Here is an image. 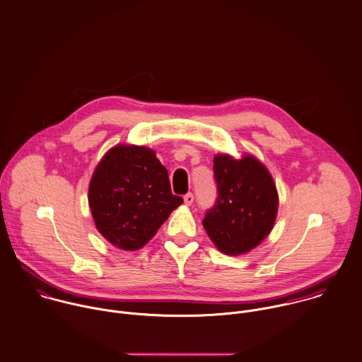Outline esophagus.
I'll return each mask as SVG.
<instances>
[{
	"label": "esophagus",
	"mask_w": 362,
	"mask_h": 362,
	"mask_svg": "<svg viewBox=\"0 0 362 362\" xmlns=\"http://www.w3.org/2000/svg\"><path fill=\"white\" fill-rule=\"evenodd\" d=\"M183 200H185V204H186V206H192V204H193V202H194V196H193V193H187V194H185Z\"/></svg>",
	"instance_id": "esophagus-1"
}]
</instances>
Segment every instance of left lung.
I'll return each mask as SVG.
<instances>
[{"label":"left lung","instance_id":"8db88e82","mask_svg":"<svg viewBox=\"0 0 362 362\" xmlns=\"http://www.w3.org/2000/svg\"><path fill=\"white\" fill-rule=\"evenodd\" d=\"M217 199L203 218L214 245L240 255L259 245L271 233L278 213V192L268 169L252 155L234 159L214 156Z\"/></svg>","mask_w":362,"mask_h":362}]
</instances>
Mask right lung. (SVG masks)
I'll list each match as a JSON object with an SVG mask.
<instances>
[{
  "label": "right lung",
  "instance_id": "obj_1",
  "mask_svg": "<svg viewBox=\"0 0 362 362\" xmlns=\"http://www.w3.org/2000/svg\"><path fill=\"white\" fill-rule=\"evenodd\" d=\"M183 203L170 189L166 168L146 146L117 145L97 165L88 206L100 234L112 245L142 248Z\"/></svg>",
  "mask_w": 362,
  "mask_h": 362
}]
</instances>
